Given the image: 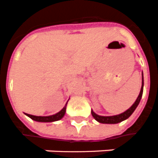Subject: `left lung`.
<instances>
[{
    "instance_id": "1",
    "label": "left lung",
    "mask_w": 158,
    "mask_h": 158,
    "mask_svg": "<svg viewBox=\"0 0 158 158\" xmlns=\"http://www.w3.org/2000/svg\"><path fill=\"white\" fill-rule=\"evenodd\" d=\"M143 87H144V78H143V73H142V86L139 94L138 98L135 100V102L134 103V105L131 106L129 109H127L126 111H124L123 113H121L119 115H116V116H110V117H103V116H99L96 113H94L92 110V116L94 117L95 120L98 121L100 123H107V124H116L118 123H121L123 121L126 120L128 117H130L131 115L133 114V112L135 111V109L137 108V106L139 104V101L141 99L142 94H143Z\"/></svg>"
}]
</instances>
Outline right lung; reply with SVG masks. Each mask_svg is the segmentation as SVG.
Here are the masks:
<instances>
[{
	"mask_svg": "<svg viewBox=\"0 0 158 158\" xmlns=\"http://www.w3.org/2000/svg\"><path fill=\"white\" fill-rule=\"evenodd\" d=\"M66 106L67 103L65 104V106H64V108L60 111L58 113H56L54 115L52 116H48V117H37V116H33V115H30V114H26L25 115L28 116L29 117H31L32 120L36 121V122H41V123H51V122H55V121L60 120L62 117L64 116L65 114V110H66Z\"/></svg>",
	"mask_w": 158,
	"mask_h": 158,
	"instance_id": "obj_1",
	"label": "right lung"
}]
</instances>
